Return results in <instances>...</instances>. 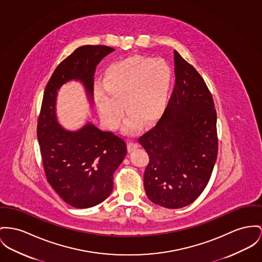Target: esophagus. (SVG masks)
Masks as SVG:
<instances>
[{
	"instance_id": "esophagus-1",
	"label": "esophagus",
	"mask_w": 262,
	"mask_h": 262,
	"mask_svg": "<svg viewBox=\"0 0 262 262\" xmlns=\"http://www.w3.org/2000/svg\"><path fill=\"white\" fill-rule=\"evenodd\" d=\"M139 144L136 143V142H134V141H129V143H128V151H129V152H132V151H134L135 149H137V148H139Z\"/></svg>"
}]
</instances>
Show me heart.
<instances>
[{"label":"heart","instance_id":"b5f03b06","mask_svg":"<svg viewBox=\"0 0 262 262\" xmlns=\"http://www.w3.org/2000/svg\"><path fill=\"white\" fill-rule=\"evenodd\" d=\"M174 82L172 67L163 58L134 55L110 64L103 86L94 88V100L105 125L117 129L129 113L124 131L132 133L141 122L149 125L165 113Z\"/></svg>","mask_w":262,"mask_h":262}]
</instances>
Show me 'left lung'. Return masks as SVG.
Masks as SVG:
<instances>
[{"instance_id": "1", "label": "left lung", "mask_w": 262, "mask_h": 262, "mask_svg": "<svg viewBox=\"0 0 262 262\" xmlns=\"http://www.w3.org/2000/svg\"><path fill=\"white\" fill-rule=\"evenodd\" d=\"M176 83L156 126L138 141L149 156L148 199L167 209L194 202L209 183L217 157L216 111L205 80L174 52Z\"/></svg>"}]
</instances>
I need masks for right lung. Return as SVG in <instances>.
<instances>
[{
  "label": "right lung",
  "instance_id": "obj_1",
  "mask_svg": "<svg viewBox=\"0 0 262 262\" xmlns=\"http://www.w3.org/2000/svg\"><path fill=\"white\" fill-rule=\"evenodd\" d=\"M115 50L82 46L53 71L43 93L37 121V140L43 169L53 190L73 208L88 209L105 201L113 190V174L122 163L127 146L112 132L88 122L69 131L57 122V91L70 80L80 81L92 103L94 72L101 59Z\"/></svg>",
  "mask_w": 262,
  "mask_h": 262
}]
</instances>
